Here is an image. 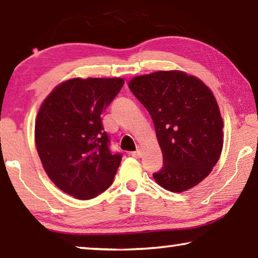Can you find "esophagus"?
<instances>
[{
  "label": "esophagus",
  "instance_id": "1",
  "mask_svg": "<svg viewBox=\"0 0 258 258\" xmlns=\"http://www.w3.org/2000/svg\"><path fill=\"white\" fill-rule=\"evenodd\" d=\"M132 155L134 158H141V156H142V152H141V150H137V151H134V152H132Z\"/></svg>",
  "mask_w": 258,
  "mask_h": 258
}]
</instances>
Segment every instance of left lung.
Here are the masks:
<instances>
[{"label":"left lung","mask_w":258,"mask_h":258,"mask_svg":"<svg viewBox=\"0 0 258 258\" xmlns=\"http://www.w3.org/2000/svg\"><path fill=\"white\" fill-rule=\"evenodd\" d=\"M128 87L149 111L163 152V167L152 174L155 181L172 192L197 185L223 148V119L211 89L180 71L137 76Z\"/></svg>","instance_id":"left-lung-1"}]
</instances>
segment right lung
Instances as JSON below:
<instances>
[{"instance_id": "1", "label": "right lung", "mask_w": 258, "mask_h": 258, "mask_svg": "<svg viewBox=\"0 0 258 258\" xmlns=\"http://www.w3.org/2000/svg\"><path fill=\"white\" fill-rule=\"evenodd\" d=\"M123 78H72L55 86L38 110L35 143L43 168L74 198L97 197L112 184L121 155L109 149L101 113Z\"/></svg>"}]
</instances>
